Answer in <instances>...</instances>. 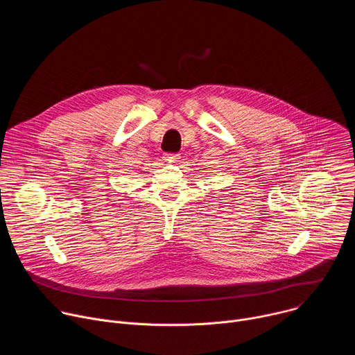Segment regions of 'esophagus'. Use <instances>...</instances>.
<instances>
[{
	"label": "esophagus",
	"mask_w": 355,
	"mask_h": 355,
	"mask_svg": "<svg viewBox=\"0 0 355 355\" xmlns=\"http://www.w3.org/2000/svg\"><path fill=\"white\" fill-rule=\"evenodd\" d=\"M163 159H164L167 163H177V162L181 159V156H180V155H175V153H164V155H163Z\"/></svg>",
	"instance_id": "1"
}]
</instances>
